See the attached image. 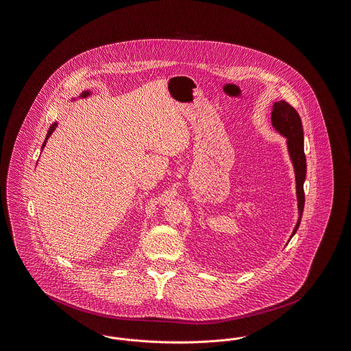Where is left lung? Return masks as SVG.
Listing matches in <instances>:
<instances>
[{"label": "left lung", "instance_id": "1", "mask_svg": "<svg viewBox=\"0 0 351 351\" xmlns=\"http://www.w3.org/2000/svg\"><path fill=\"white\" fill-rule=\"evenodd\" d=\"M273 128L286 138L290 160L295 173V189L298 201V221L290 238L297 233L304 208V182L306 178V157L304 152V129L302 121L297 110L286 101H277L271 110Z\"/></svg>", "mask_w": 351, "mask_h": 351}]
</instances>
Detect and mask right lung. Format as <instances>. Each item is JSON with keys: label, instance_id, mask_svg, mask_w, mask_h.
<instances>
[{"label": "right lung", "instance_id": "right-lung-1", "mask_svg": "<svg viewBox=\"0 0 351 351\" xmlns=\"http://www.w3.org/2000/svg\"><path fill=\"white\" fill-rule=\"evenodd\" d=\"M90 94L92 93H90L89 90H85V92H82V93H81V95H80V97H81V98H85V97H89ZM73 99H74V98H73ZM56 128H57V122H54V123H53V125H51V126L49 128V132H47V138H45V142L43 143V149L45 147V145H47V138H49V137H50V136L53 134V132H54V129H56Z\"/></svg>", "mask_w": 351, "mask_h": 351}]
</instances>
